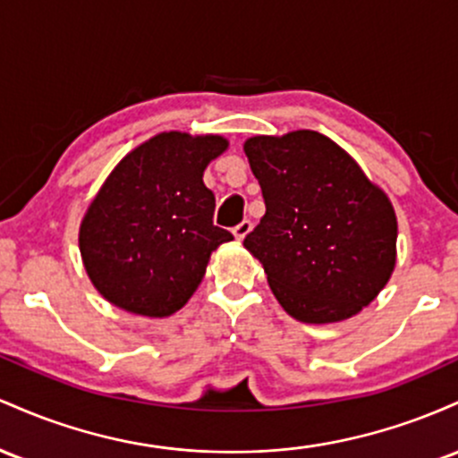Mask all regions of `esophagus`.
Wrapping results in <instances>:
<instances>
[{"mask_svg": "<svg viewBox=\"0 0 458 458\" xmlns=\"http://www.w3.org/2000/svg\"><path fill=\"white\" fill-rule=\"evenodd\" d=\"M250 229H253V223H250V220H242L240 225H235V227H233L235 240H244L246 235L250 233Z\"/></svg>", "mask_w": 458, "mask_h": 458, "instance_id": "34e87169", "label": "esophagus"}]
</instances>
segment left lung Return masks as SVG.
Here are the masks:
<instances>
[{"instance_id": "left-lung-1", "label": "left lung", "mask_w": 458, "mask_h": 458, "mask_svg": "<svg viewBox=\"0 0 458 458\" xmlns=\"http://www.w3.org/2000/svg\"><path fill=\"white\" fill-rule=\"evenodd\" d=\"M244 153L266 203L244 246L279 305L307 325L357 316L395 268L398 220L387 194L318 131L253 136Z\"/></svg>"}]
</instances>
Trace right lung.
<instances>
[{"label": "right lung", "mask_w": 458, "mask_h": 458, "mask_svg": "<svg viewBox=\"0 0 458 458\" xmlns=\"http://www.w3.org/2000/svg\"><path fill=\"white\" fill-rule=\"evenodd\" d=\"M214 133L162 131L107 174L80 225V253L107 302L136 316L166 318L203 281L209 255L233 235L214 225L208 164L227 151Z\"/></svg>", "instance_id": "right-lung-1"}]
</instances>
